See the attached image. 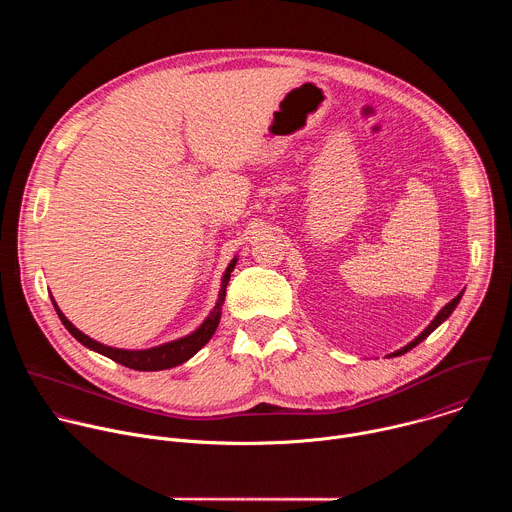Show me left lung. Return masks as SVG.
Wrapping results in <instances>:
<instances>
[{
	"label": "left lung",
	"mask_w": 512,
	"mask_h": 512,
	"mask_svg": "<svg viewBox=\"0 0 512 512\" xmlns=\"http://www.w3.org/2000/svg\"><path fill=\"white\" fill-rule=\"evenodd\" d=\"M462 294H464V291H460V294H458V296H456V298H454L450 304H446V306H444L440 312H437V314H435V318L429 322V326H427V328H425V330H423L419 336H415V338H413L409 344H405L403 348H399V350L391 352L389 356H399V354H403V352L411 350L413 346H417L419 342H423V340H425V338H427V336H429V334H431V332H433L437 326L444 324V322H446V320L452 316V312L456 310V306H458V304H460V300H462Z\"/></svg>",
	"instance_id": "left-lung-1"
}]
</instances>
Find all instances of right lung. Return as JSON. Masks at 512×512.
Returning a JSON list of instances; mask_svg holds the SVG:
<instances>
[{"mask_svg":"<svg viewBox=\"0 0 512 512\" xmlns=\"http://www.w3.org/2000/svg\"><path fill=\"white\" fill-rule=\"evenodd\" d=\"M235 265H237V257H233L231 263L227 265V269L223 273V279H221V289H218V300H216L214 308L210 310V314L204 318V322L194 332H190L182 338L164 342L160 346H152V348L129 350V348H115V346L101 344V342L93 340L91 336H87L85 332H81L75 324H72L62 314V310L58 308L54 298H52V306H54L60 322L64 324V328L72 336H75L83 346L119 362V364H123V367L133 369V371H166V369H174V367H178V364L192 358L216 332L218 322H221V314H223V302H225V296H227V285H229V279H231V273H233Z\"/></svg>","mask_w":512,"mask_h":512,"instance_id":"right-lung-1","label":"right lung"}]
</instances>
